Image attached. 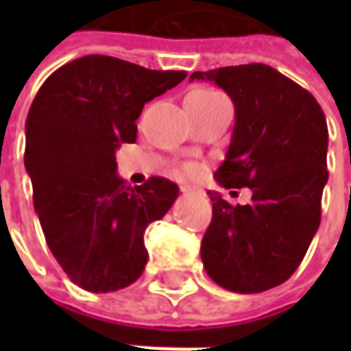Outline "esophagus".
Masks as SVG:
<instances>
[{
  "mask_svg": "<svg viewBox=\"0 0 351 351\" xmlns=\"http://www.w3.org/2000/svg\"><path fill=\"white\" fill-rule=\"evenodd\" d=\"M180 189H182L183 195H205V191H203L201 187H195V185H187V183H183Z\"/></svg>",
  "mask_w": 351,
  "mask_h": 351,
  "instance_id": "obj_1",
  "label": "esophagus"
}]
</instances>
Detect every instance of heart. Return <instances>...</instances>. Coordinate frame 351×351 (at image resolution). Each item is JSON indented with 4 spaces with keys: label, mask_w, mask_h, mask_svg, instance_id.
<instances>
[{
    "label": "heart",
    "mask_w": 351,
    "mask_h": 351,
    "mask_svg": "<svg viewBox=\"0 0 351 351\" xmlns=\"http://www.w3.org/2000/svg\"><path fill=\"white\" fill-rule=\"evenodd\" d=\"M193 93H199V95H209V93H215V91H210V89H195ZM183 169H185V173H189V176H193V173L199 171V168H197L195 164H187Z\"/></svg>",
    "instance_id": "1"
}]
</instances>
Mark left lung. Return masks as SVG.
Wrapping results in <instances>:
<instances>
[{
  "label": "left lung",
  "mask_w": 351,
  "mask_h": 351,
  "mask_svg": "<svg viewBox=\"0 0 351 351\" xmlns=\"http://www.w3.org/2000/svg\"><path fill=\"white\" fill-rule=\"evenodd\" d=\"M234 103L228 152L215 180L252 189L250 205L209 191L213 221L201 242L209 277L234 293H262L287 281L320 224L328 182V127L317 99L265 64L193 72Z\"/></svg>",
  "instance_id": "left-lung-1"
}]
</instances>
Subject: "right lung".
<instances>
[{
    "instance_id": "1",
    "label": "right lung",
    "mask_w": 351,
    "mask_h": 351,
    "mask_svg": "<svg viewBox=\"0 0 351 351\" xmlns=\"http://www.w3.org/2000/svg\"><path fill=\"white\" fill-rule=\"evenodd\" d=\"M187 72H160L89 54L40 86L25 125V168L56 262L82 289L119 291L144 271V230L180 195L166 178L130 187L117 173V148L136 141L144 103Z\"/></svg>"
}]
</instances>
